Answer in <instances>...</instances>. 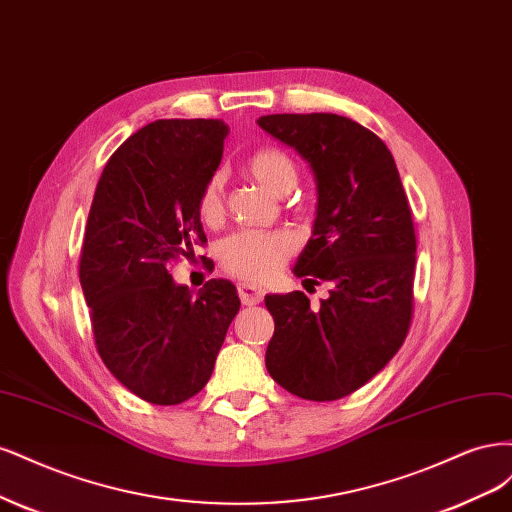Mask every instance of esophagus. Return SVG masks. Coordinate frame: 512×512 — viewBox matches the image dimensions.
Instances as JSON below:
<instances>
[{"label": "esophagus", "instance_id": "obj_1", "mask_svg": "<svg viewBox=\"0 0 512 512\" xmlns=\"http://www.w3.org/2000/svg\"><path fill=\"white\" fill-rule=\"evenodd\" d=\"M238 295L244 306H255L263 300V291L255 285H249V283H240L238 285Z\"/></svg>", "mask_w": 512, "mask_h": 512}]
</instances>
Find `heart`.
Wrapping results in <instances>:
<instances>
[{"label":"heart","instance_id":"1","mask_svg":"<svg viewBox=\"0 0 512 512\" xmlns=\"http://www.w3.org/2000/svg\"><path fill=\"white\" fill-rule=\"evenodd\" d=\"M249 174L268 187L270 191L283 195L298 183V168L293 159L280 148L266 146L246 159ZM197 212L206 225L219 223L223 217V178L214 174L202 187ZM295 238L283 229H242L238 234L225 238L217 257L221 268L246 283H268L285 268L287 259L295 253Z\"/></svg>","mask_w":512,"mask_h":512}]
</instances>
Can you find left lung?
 Returning <instances> with one entry per match:
<instances>
[{
    "label": "left lung",
    "instance_id": "left-lung-1",
    "mask_svg": "<svg viewBox=\"0 0 512 512\" xmlns=\"http://www.w3.org/2000/svg\"><path fill=\"white\" fill-rule=\"evenodd\" d=\"M257 123L315 172L317 219L293 272L332 283L319 308L302 291L266 295V368L298 398L340 400L381 372L408 334L417 253L408 197L385 142L351 119L312 112Z\"/></svg>",
    "mask_w": 512,
    "mask_h": 512
}]
</instances>
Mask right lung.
I'll use <instances>...</instances> for the list:
<instances>
[{"label": "right lung", "mask_w": 512, "mask_h": 512, "mask_svg": "<svg viewBox=\"0 0 512 512\" xmlns=\"http://www.w3.org/2000/svg\"><path fill=\"white\" fill-rule=\"evenodd\" d=\"M219 119H161L129 136L97 183L80 285L97 353L138 398L174 406L200 393L214 370L236 287L210 278L193 295L170 266L204 244L197 200L223 157Z\"/></svg>", "instance_id": "right-lung-1"}]
</instances>
